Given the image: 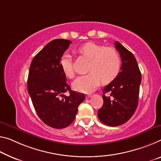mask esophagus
<instances>
[{
    "instance_id": "esophagus-1",
    "label": "esophagus",
    "mask_w": 161,
    "mask_h": 161,
    "mask_svg": "<svg viewBox=\"0 0 161 161\" xmlns=\"http://www.w3.org/2000/svg\"><path fill=\"white\" fill-rule=\"evenodd\" d=\"M91 97V95H87L86 96V98H90Z\"/></svg>"
}]
</instances>
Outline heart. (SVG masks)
I'll use <instances>...</instances> for the list:
<instances>
[{"label": "heart", "mask_w": 161, "mask_h": 161, "mask_svg": "<svg viewBox=\"0 0 161 161\" xmlns=\"http://www.w3.org/2000/svg\"><path fill=\"white\" fill-rule=\"evenodd\" d=\"M78 53L90 60L87 75H80L74 80L73 88L82 93H91L100 85L113 81L120 73L122 60L118 52L112 47L88 42L78 49ZM60 66L67 77L74 76L72 59L65 53L60 58Z\"/></svg>", "instance_id": "obj_1"}]
</instances>
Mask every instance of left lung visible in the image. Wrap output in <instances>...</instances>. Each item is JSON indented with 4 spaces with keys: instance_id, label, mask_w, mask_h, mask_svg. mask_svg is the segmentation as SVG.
I'll return each mask as SVG.
<instances>
[{
    "instance_id": "1",
    "label": "left lung",
    "mask_w": 161,
    "mask_h": 161,
    "mask_svg": "<svg viewBox=\"0 0 161 161\" xmlns=\"http://www.w3.org/2000/svg\"><path fill=\"white\" fill-rule=\"evenodd\" d=\"M114 44L121 57L122 67L117 77L103 89V103L98 112L101 122L111 127L123 125L134 114L141 83V73L135 56L119 42Z\"/></svg>"
}]
</instances>
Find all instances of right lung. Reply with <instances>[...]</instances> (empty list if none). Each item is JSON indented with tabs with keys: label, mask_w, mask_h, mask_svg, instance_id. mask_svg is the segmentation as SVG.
Segmentation results:
<instances>
[{
	"label": "right lung",
	"mask_w": 161,
	"mask_h": 161,
	"mask_svg": "<svg viewBox=\"0 0 161 161\" xmlns=\"http://www.w3.org/2000/svg\"><path fill=\"white\" fill-rule=\"evenodd\" d=\"M71 41L57 39L49 42L33 58L27 88L39 117L55 129L67 127L75 119L85 94L70 89L60 66V58ZM69 92L66 97L64 93Z\"/></svg>",
	"instance_id": "obj_1"
}]
</instances>
